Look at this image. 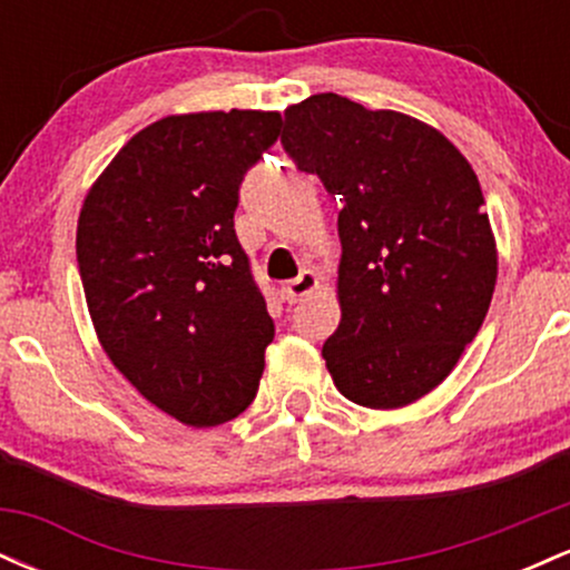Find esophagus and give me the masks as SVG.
Returning a JSON list of instances; mask_svg holds the SVG:
<instances>
[{"label": "esophagus", "instance_id": "1", "mask_svg": "<svg viewBox=\"0 0 570 570\" xmlns=\"http://www.w3.org/2000/svg\"><path fill=\"white\" fill-rule=\"evenodd\" d=\"M316 289H318L316 273L303 271L297 278L289 281V284L281 286V297H284L289 305H294V303H299V299L307 297V294H313Z\"/></svg>", "mask_w": 570, "mask_h": 570}]
</instances>
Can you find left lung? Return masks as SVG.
<instances>
[{"mask_svg":"<svg viewBox=\"0 0 570 570\" xmlns=\"http://www.w3.org/2000/svg\"><path fill=\"white\" fill-rule=\"evenodd\" d=\"M281 144L343 203V316L322 348L337 391L372 410L426 396L480 332L499 276L474 168L426 122L337 94L286 109Z\"/></svg>","mask_w":570,"mask_h":570,"instance_id":"left-lung-1","label":"left lung"}]
</instances>
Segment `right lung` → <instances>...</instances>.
I'll return each mask as SVG.
<instances>
[{
  "label": "right lung",
  "instance_id": "add662e5",
  "mask_svg": "<svg viewBox=\"0 0 570 570\" xmlns=\"http://www.w3.org/2000/svg\"><path fill=\"white\" fill-rule=\"evenodd\" d=\"M278 134L281 115L259 109L163 117L85 195L77 265L98 343L185 426H219L257 396L276 326L233 214Z\"/></svg>",
  "mask_w": 570,
  "mask_h": 570
}]
</instances>
